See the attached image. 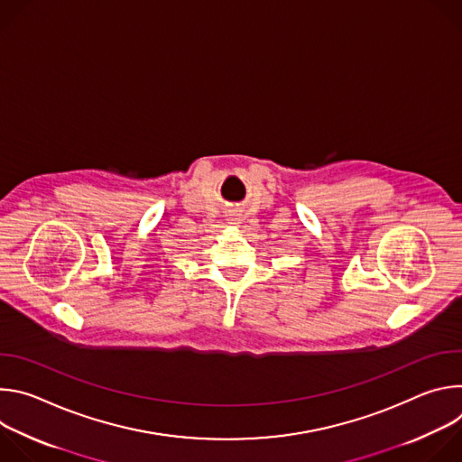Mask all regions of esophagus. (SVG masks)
<instances>
[{
    "label": "esophagus",
    "mask_w": 462,
    "mask_h": 462,
    "mask_svg": "<svg viewBox=\"0 0 462 462\" xmlns=\"http://www.w3.org/2000/svg\"><path fill=\"white\" fill-rule=\"evenodd\" d=\"M225 217H226L228 225H241V221H243V210H239V208H228V210L225 212Z\"/></svg>",
    "instance_id": "34e87169"
}]
</instances>
